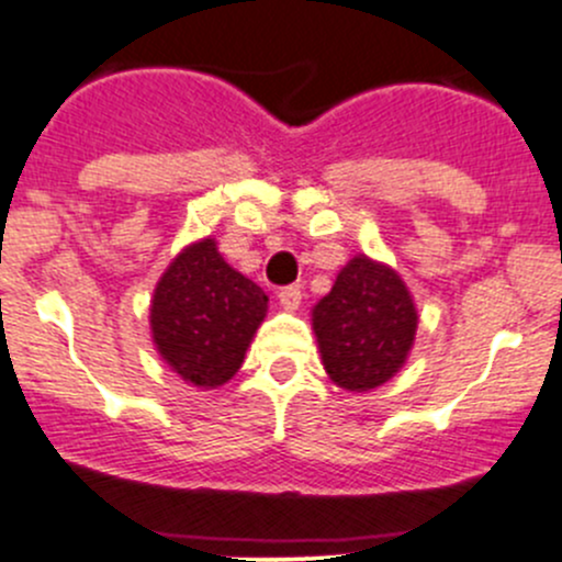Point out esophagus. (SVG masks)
Returning <instances> with one entry per match:
<instances>
[{
  "instance_id": "esophagus-1",
  "label": "esophagus",
  "mask_w": 562,
  "mask_h": 562,
  "mask_svg": "<svg viewBox=\"0 0 562 562\" xmlns=\"http://www.w3.org/2000/svg\"><path fill=\"white\" fill-rule=\"evenodd\" d=\"M280 304H282V310H288V313L299 310V304H302V288H299V285L282 288V291H280Z\"/></svg>"
}]
</instances>
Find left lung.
I'll list each match as a JSON object with an SVG mask.
<instances>
[{"label": "left lung", "mask_w": 562, "mask_h": 562, "mask_svg": "<svg viewBox=\"0 0 562 562\" xmlns=\"http://www.w3.org/2000/svg\"><path fill=\"white\" fill-rule=\"evenodd\" d=\"M418 310L400 271L353 255L331 291L313 307L321 361L334 386L370 391L405 367L416 342Z\"/></svg>", "instance_id": "obj_1"}]
</instances>
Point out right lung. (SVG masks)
Instances as JSON below:
<instances>
[{"mask_svg": "<svg viewBox=\"0 0 562 562\" xmlns=\"http://www.w3.org/2000/svg\"><path fill=\"white\" fill-rule=\"evenodd\" d=\"M269 296L220 255L212 236L168 263L149 304L151 342L190 386L220 389L239 372Z\"/></svg>", "mask_w": 562, "mask_h": 562, "instance_id": "add662e5", "label": "right lung"}]
</instances>
